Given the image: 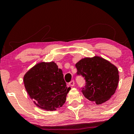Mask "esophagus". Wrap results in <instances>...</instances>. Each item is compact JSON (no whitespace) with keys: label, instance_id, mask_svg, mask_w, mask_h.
Segmentation results:
<instances>
[{"label":"esophagus","instance_id":"34e87169","mask_svg":"<svg viewBox=\"0 0 134 134\" xmlns=\"http://www.w3.org/2000/svg\"><path fill=\"white\" fill-rule=\"evenodd\" d=\"M69 86H74L75 84L74 81V80H72V81H71L69 83Z\"/></svg>","mask_w":134,"mask_h":134}]
</instances>
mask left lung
<instances>
[{"label":"left lung","mask_w":134,"mask_h":134,"mask_svg":"<svg viewBox=\"0 0 134 134\" xmlns=\"http://www.w3.org/2000/svg\"><path fill=\"white\" fill-rule=\"evenodd\" d=\"M77 74L86 80L82 88L85 98L97 104H101L111 98L117 88L119 75L116 67L109 61L95 56L81 59L76 64Z\"/></svg>","instance_id":"8db88e82"}]
</instances>
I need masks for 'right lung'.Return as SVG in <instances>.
I'll use <instances>...</instances> for the list:
<instances>
[{"mask_svg": "<svg viewBox=\"0 0 134 134\" xmlns=\"http://www.w3.org/2000/svg\"><path fill=\"white\" fill-rule=\"evenodd\" d=\"M24 87L34 103L47 111H53L65 103L70 87L66 86L62 70L54 62H40L23 78Z\"/></svg>", "mask_w": 134, "mask_h": 134, "instance_id": "add662e5", "label": "right lung"}]
</instances>
